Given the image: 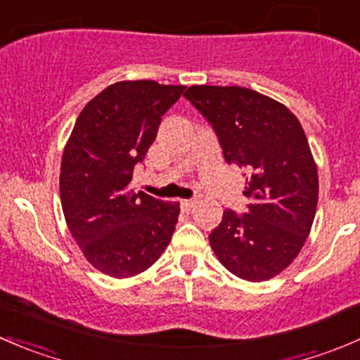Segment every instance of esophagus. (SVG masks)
<instances>
[{"label":"esophagus","instance_id":"esophagus-1","mask_svg":"<svg viewBox=\"0 0 360 360\" xmlns=\"http://www.w3.org/2000/svg\"><path fill=\"white\" fill-rule=\"evenodd\" d=\"M195 205H197V200H181V209L186 210V212H190Z\"/></svg>","mask_w":360,"mask_h":360}]
</instances>
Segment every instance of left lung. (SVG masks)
Wrapping results in <instances>:
<instances>
[{
  "label": "left lung",
  "instance_id": "left-lung-1",
  "mask_svg": "<svg viewBox=\"0 0 360 360\" xmlns=\"http://www.w3.org/2000/svg\"><path fill=\"white\" fill-rule=\"evenodd\" d=\"M184 97L212 127L228 165L248 174V209L224 210L210 248L237 277L268 281L297 256L317 209V167L301 123L281 103L244 86L193 85Z\"/></svg>",
  "mask_w": 360,
  "mask_h": 360
}]
</instances>
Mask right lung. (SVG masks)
<instances>
[{
  "instance_id": "obj_1",
  "label": "right lung",
  "mask_w": 360,
  "mask_h": 360,
  "mask_svg": "<svg viewBox=\"0 0 360 360\" xmlns=\"http://www.w3.org/2000/svg\"><path fill=\"white\" fill-rule=\"evenodd\" d=\"M184 89L151 79L115 83L83 108L66 144L64 217L86 259L110 277L148 270L176 230L179 202H162L129 183Z\"/></svg>"
}]
</instances>
